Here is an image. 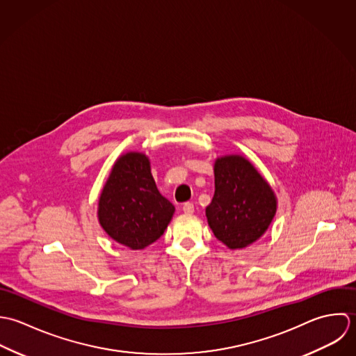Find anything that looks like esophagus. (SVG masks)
Here are the masks:
<instances>
[{
	"label": "esophagus",
	"mask_w": 356,
	"mask_h": 356,
	"mask_svg": "<svg viewBox=\"0 0 356 356\" xmlns=\"http://www.w3.org/2000/svg\"><path fill=\"white\" fill-rule=\"evenodd\" d=\"M183 212L186 214L194 213V205H193L191 202H186V204L183 205Z\"/></svg>",
	"instance_id": "1"
}]
</instances>
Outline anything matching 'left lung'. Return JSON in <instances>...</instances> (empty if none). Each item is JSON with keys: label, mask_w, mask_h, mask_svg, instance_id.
Wrapping results in <instances>:
<instances>
[{"label": "left lung", "mask_w": 356, "mask_h": 356, "mask_svg": "<svg viewBox=\"0 0 356 356\" xmlns=\"http://www.w3.org/2000/svg\"><path fill=\"white\" fill-rule=\"evenodd\" d=\"M214 195L207 207L214 236L231 250L260 239L273 222L278 201L254 165L238 154L214 161Z\"/></svg>", "instance_id": "1"}]
</instances>
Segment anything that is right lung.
<instances>
[{"label": "right lung", "instance_id": "right-lung-1", "mask_svg": "<svg viewBox=\"0 0 356 356\" xmlns=\"http://www.w3.org/2000/svg\"><path fill=\"white\" fill-rule=\"evenodd\" d=\"M173 213V204L156 188L148 156L138 151L122 154L99 197L97 218L106 234L142 250L165 232Z\"/></svg>", "mask_w": 356, "mask_h": 356}]
</instances>
